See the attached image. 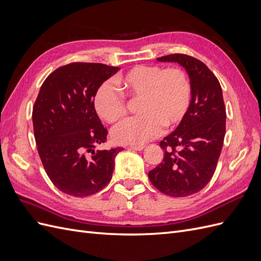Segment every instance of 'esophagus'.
Returning <instances> with one entry per match:
<instances>
[{"label":"esophagus","mask_w":261,"mask_h":261,"mask_svg":"<svg viewBox=\"0 0 261 261\" xmlns=\"http://www.w3.org/2000/svg\"><path fill=\"white\" fill-rule=\"evenodd\" d=\"M129 148L133 150H137V151H140V150L144 149V145H130Z\"/></svg>","instance_id":"34e87169"}]
</instances>
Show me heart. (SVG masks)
Returning <instances> with one entry per match:
<instances>
[{
	"label": "heart",
	"instance_id": "1",
	"mask_svg": "<svg viewBox=\"0 0 261 261\" xmlns=\"http://www.w3.org/2000/svg\"><path fill=\"white\" fill-rule=\"evenodd\" d=\"M117 85L126 97L138 101V115L112 129V138L118 144L147 143L159 135L163 125L167 128L178 125L191 107L192 85L180 68L137 65L118 78ZM93 105L98 115L110 124L122 120L127 112L124 96L109 83L100 86Z\"/></svg>",
	"mask_w": 261,
	"mask_h": 261
}]
</instances>
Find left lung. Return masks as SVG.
<instances>
[{"label":"left lung","instance_id":"left-lung-1","mask_svg":"<svg viewBox=\"0 0 261 261\" xmlns=\"http://www.w3.org/2000/svg\"><path fill=\"white\" fill-rule=\"evenodd\" d=\"M159 62H176L188 73L192 102L176 129L161 140L162 162L149 172L159 191L172 197L198 193L215 174L225 136V106L216 75L201 61L186 54H170Z\"/></svg>","mask_w":261,"mask_h":261}]
</instances>
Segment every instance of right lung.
Instances as JSON below:
<instances>
[{
	"label": "right lung",
	"mask_w": 261,
	"mask_h": 261,
	"mask_svg": "<svg viewBox=\"0 0 261 261\" xmlns=\"http://www.w3.org/2000/svg\"><path fill=\"white\" fill-rule=\"evenodd\" d=\"M118 67L100 63H70L43 82L33 109L35 139L43 168L61 192L86 197L105 188L112 178L114 159L123 148L97 150L107 141L94 109L100 86Z\"/></svg>",
	"instance_id": "obj_1"
}]
</instances>
